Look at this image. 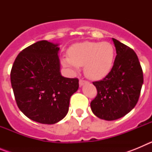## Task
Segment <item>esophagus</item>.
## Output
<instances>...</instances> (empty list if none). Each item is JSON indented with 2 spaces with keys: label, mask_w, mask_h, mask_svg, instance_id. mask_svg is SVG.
I'll list each match as a JSON object with an SVG mask.
<instances>
[{
  "label": "esophagus",
  "mask_w": 152,
  "mask_h": 152,
  "mask_svg": "<svg viewBox=\"0 0 152 152\" xmlns=\"http://www.w3.org/2000/svg\"><path fill=\"white\" fill-rule=\"evenodd\" d=\"M86 83H88V81H87V80H83V79H80V80H79V85L80 86H82L83 84H86Z\"/></svg>",
  "instance_id": "obj_1"
}]
</instances>
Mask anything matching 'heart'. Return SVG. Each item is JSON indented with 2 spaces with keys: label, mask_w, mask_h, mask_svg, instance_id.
<instances>
[{
  "label": "heart",
  "mask_w": 152,
  "mask_h": 152,
  "mask_svg": "<svg viewBox=\"0 0 152 152\" xmlns=\"http://www.w3.org/2000/svg\"><path fill=\"white\" fill-rule=\"evenodd\" d=\"M116 50L109 42H82L72 45L68 49V57L61 59L64 68L76 72L84 66L88 78L100 80L112 70Z\"/></svg>",
  "instance_id": "1"
}]
</instances>
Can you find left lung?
I'll return each mask as SVG.
<instances>
[{"label": "left lung", "mask_w": 152, "mask_h": 152, "mask_svg": "<svg viewBox=\"0 0 152 152\" xmlns=\"http://www.w3.org/2000/svg\"><path fill=\"white\" fill-rule=\"evenodd\" d=\"M112 40L116 59L104 78L93 82L97 94L91 102L95 116L109 121L123 117L135 107L143 84V72L136 53L116 39Z\"/></svg>", "instance_id": "left-lung-1"}]
</instances>
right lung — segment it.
Here are the masks:
<instances>
[{"label":"right lung","instance_id":"obj_1","mask_svg":"<svg viewBox=\"0 0 152 152\" xmlns=\"http://www.w3.org/2000/svg\"><path fill=\"white\" fill-rule=\"evenodd\" d=\"M57 44L42 40L19 53L10 72L17 107L29 119L54 124L68 113L71 96L78 89L77 78L60 74Z\"/></svg>","mask_w":152,"mask_h":152}]
</instances>
